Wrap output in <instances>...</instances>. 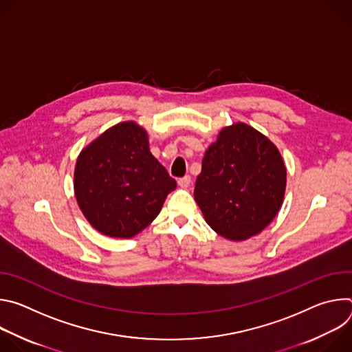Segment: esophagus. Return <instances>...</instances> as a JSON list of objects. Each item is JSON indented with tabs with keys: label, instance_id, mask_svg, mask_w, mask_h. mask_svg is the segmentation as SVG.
<instances>
[{
	"label": "esophagus",
	"instance_id": "obj_1",
	"mask_svg": "<svg viewBox=\"0 0 352 352\" xmlns=\"http://www.w3.org/2000/svg\"><path fill=\"white\" fill-rule=\"evenodd\" d=\"M190 184H192V178H190L189 175H185L184 178H179V179H178V185H179L181 188H188Z\"/></svg>",
	"mask_w": 352,
	"mask_h": 352
}]
</instances>
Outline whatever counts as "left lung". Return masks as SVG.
I'll use <instances>...</instances> for the list:
<instances>
[{
  "label": "left lung",
  "mask_w": 352,
  "mask_h": 352,
  "mask_svg": "<svg viewBox=\"0 0 352 352\" xmlns=\"http://www.w3.org/2000/svg\"><path fill=\"white\" fill-rule=\"evenodd\" d=\"M287 170L277 147L246 124L221 129L206 150L195 200L221 236L243 241L259 234L278 213Z\"/></svg>",
  "instance_id": "1"
}]
</instances>
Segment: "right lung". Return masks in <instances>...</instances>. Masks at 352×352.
Instances as JSON below:
<instances>
[{"instance_id": "1", "label": "right lung", "mask_w": 352, "mask_h": 352, "mask_svg": "<svg viewBox=\"0 0 352 352\" xmlns=\"http://www.w3.org/2000/svg\"><path fill=\"white\" fill-rule=\"evenodd\" d=\"M74 188L80 210L97 231L131 238L157 217L177 182L150 153L146 131L129 121L82 150Z\"/></svg>"}]
</instances>
